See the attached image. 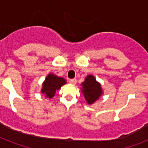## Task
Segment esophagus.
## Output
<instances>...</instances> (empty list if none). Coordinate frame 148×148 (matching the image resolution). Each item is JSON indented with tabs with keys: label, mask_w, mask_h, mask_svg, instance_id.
<instances>
[{
	"label": "esophagus",
	"mask_w": 148,
	"mask_h": 148,
	"mask_svg": "<svg viewBox=\"0 0 148 148\" xmlns=\"http://www.w3.org/2000/svg\"><path fill=\"white\" fill-rule=\"evenodd\" d=\"M69 82L72 84H75L77 83V79L74 78V79H70L69 80Z\"/></svg>",
	"instance_id": "34e87169"
}]
</instances>
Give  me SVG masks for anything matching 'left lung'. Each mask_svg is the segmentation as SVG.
Here are the masks:
<instances>
[{"label": "left lung", "instance_id": "1", "mask_svg": "<svg viewBox=\"0 0 148 148\" xmlns=\"http://www.w3.org/2000/svg\"><path fill=\"white\" fill-rule=\"evenodd\" d=\"M81 91L88 104H92L101 97L103 92L101 84L98 83L93 75L86 77L85 81L81 84Z\"/></svg>", "mask_w": 148, "mask_h": 148}]
</instances>
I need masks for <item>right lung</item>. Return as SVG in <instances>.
Returning <instances> with one entry per match:
<instances>
[{"label":"right lung","mask_w":148,"mask_h":148,"mask_svg":"<svg viewBox=\"0 0 148 148\" xmlns=\"http://www.w3.org/2000/svg\"><path fill=\"white\" fill-rule=\"evenodd\" d=\"M65 84L66 81L64 78L58 77L55 74H49L43 83L41 93L44 94L46 97L51 99L54 96L56 91Z\"/></svg>","instance_id":"1"}]
</instances>
